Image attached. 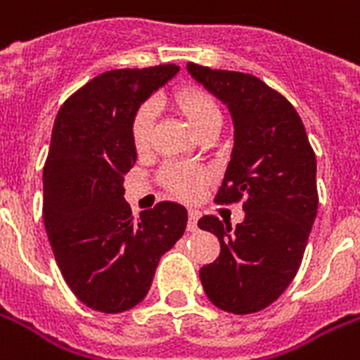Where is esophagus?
<instances>
[{
    "mask_svg": "<svg viewBox=\"0 0 360 360\" xmlns=\"http://www.w3.org/2000/svg\"><path fill=\"white\" fill-rule=\"evenodd\" d=\"M198 220H200V212L194 209L188 210V226H186V229L190 231V233H194L195 229H198Z\"/></svg>",
    "mask_w": 360,
    "mask_h": 360,
    "instance_id": "esophagus-1",
    "label": "esophagus"
}]
</instances>
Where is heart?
<instances>
[{
	"mask_svg": "<svg viewBox=\"0 0 360 360\" xmlns=\"http://www.w3.org/2000/svg\"><path fill=\"white\" fill-rule=\"evenodd\" d=\"M168 105L201 136H209L220 125V107L214 98L200 86L181 84L170 92ZM151 129H153V109L151 105H142L134 112L129 129L131 144L136 155H144L150 151ZM159 179L168 192L181 200H194L207 185L209 174L198 166L168 165L162 168Z\"/></svg>",
	"mask_w": 360,
	"mask_h": 360,
	"instance_id": "1",
	"label": "heart"
}]
</instances>
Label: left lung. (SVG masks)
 <instances>
[{
  "label": "left lung",
  "mask_w": 360,
  "mask_h": 360,
  "mask_svg": "<svg viewBox=\"0 0 360 360\" xmlns=\"http://www.w3.org/2000/svg\"><path fill=\"white\" fill-rule=\"evenodd\" d=\"M188 72L227 103L235 122V148L214 201H244L246 210L235 229L216 216L198 221L220 240V257L200 270L201 285L221 311L259 312L302 264L318 210L316 155L300 114L264 81L195 63Z\"/></svg>",
  "instance_id": "8db88e82"
}]
</instances>
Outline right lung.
I'll return each mask as SVG.
<instances>
[{"mask_svg": "<svg viewBox=\"0 0 360 360\" xmlns=\"http://www.w3.org/2000/svg\"><path fill=\"white\" fill-rule=\"evenodd\" d=\"M179 66L110 70L70 96L44 165V226L70 290L107 314L139 305L160 257L185 233L186 209L160 201L140 216L124 200L136 162L131 120Z\"/></svg>", "mask_w": 360, "mask_h": 360, "instance_id": "obj_1", "label": "right lung"}]
</instances>
